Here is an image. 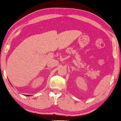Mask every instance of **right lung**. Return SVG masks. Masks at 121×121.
<instances>
[{
  "instance_id": "obj_1",
  "label": "right lung",
  "mask_w": 121,
  "mask_h": 121,
  "mask_svg": "<svg viewBox=\"0 0 121 121\" xmlns=\"http://www.w3.org/2000/svg\"><path fill=\"white\" fill-rule=\"evenodd\" d=\"M26 96H27V95H26ZM27 96H29V95H27Z\"/></svg>"
}]
</instances>
